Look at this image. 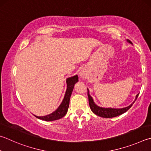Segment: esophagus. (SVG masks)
Listing matches in <instances>:
<instances>
[{
	"label": "esophagus",
	"instance_id": "1",
	"mask_svg": "<svg viewBox=\"0 0 151 151\" xmlns=\"http://www.w3.org/2000/svg\"><path fill=\"white\" fill-rule=\"evenodd\" d=\"M79 75H80V76H81V77H84V76H85L84 75H85V74L83 72V71H81V72L80 73H79Z\"/></svg>",
	"mask_w": 151,
	"mask_h": 151
}]
</instances>
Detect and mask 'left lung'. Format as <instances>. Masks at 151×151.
I'll return each instance as SVG.
<instances>
[{
    "label": "left lung",
    "instance_id": "obj_1",
    "mask_svg": "<svg viewBox=\"0 0 151 151\" xmlns=\"http://www.w3.org/2000/svg\"><path fill=\"white\" fill-rule=\"evenodd\" d=\"M127 42L132 43L130 40H127ZM139 96V94H137L136 97H135V100L134 102L127 107H125V108H102V107L98 106L96 104L93 100L92 98L91 97V96L89 94V91L88 90V101H89V105L90 107V109H91L93 113L95 114L97 116L104 117V118H110V117H114L116 116H118L119 115H122V114L125 113V112L127 111L129 109L131 106H132L134 102H135V100H137Z\"/></svg>",
    "mask_w": 151,
    "mask_h": 151
}]
</instances>
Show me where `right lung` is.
Masks as SVG:
<instances>
[{
	"label": "right lung",
	"instance_id": "1",
	"mask_svg": "<svg viewBox=\"0 0 151 151\" xmlns=\"http://www.w3.org/2000/svg\"><path fill=\"white\" fill-rule=\"evenodd\" d=\"M78 81V77L77 75L73 76L72 77H69L67 79V87L64 98L61 104H60V106L58 107V108H57L55 111H53V113L45 116H35L38 119L44 120V121L46 122L54 121V120H57L62 118L63 117H64L67 113L68 106H69L70 98L71 94H72L73 92L74 86H75V84L77 83Z\"/></svg>",
	"mask_w": 151,
	"mask_h": 151
}]
</instances>
